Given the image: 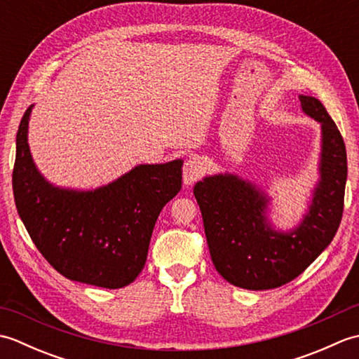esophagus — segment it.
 <instances>
[{
  "instance_id": "esophagus-1",
  "label": "esophagus",
  "mask_w": 359,
  "mask_h": 359,
  "mask_svg": "<svg viewBox=\"0 0 359 359\" xmlns=\"http://www.w3.org/2000/svg\"><path fill=\"white\" fill-rule=\"evenodd\" d=\"M203 172L202 163L196 158H189L184 165V184L185 185H193L194 182L201 177Z\"/></svg>"
}]
</instances>
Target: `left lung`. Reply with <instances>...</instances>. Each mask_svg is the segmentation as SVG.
<instances>
[{"label":"left lung","mask_w":359,"mask_h":359,"mask_svg":"<svg viewBox=\"0 0 359 359\" xmlns=\"http://www.w3.org/2000/svg\"><path fill=\"white\" fill-rule=\"evenodd\" d=\"M302 112L321 125L319 179L309 210L292 230L269 219L270 196L238 174L207 175L194 185L211 261L230 284L276 288L293 280L329 247L341 224L347 180L346 144L315 97L299 95Z\"/></svg>","instance_id":"obj_1"}]
</instances>
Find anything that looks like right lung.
<instances>
[{"instance_id": "1", "label": "right lung", "mask_w": 359, "mask_h": 359, "mask_svg": "<svg viewBox=\"0 0 359 359\" xmlns=\"http://www.w3.org/2000/svg\"><path fill=\"white\" fill-rule=\"evenodd\" d=\"M32 108L21 118L12 174L15 205L29 236L67 279L103 288L129 285L147 262L160 211L180 191L184 160L137 165L95 189L57 187L30 154Z\"/></svg>"}]
</instances>
